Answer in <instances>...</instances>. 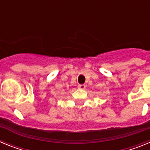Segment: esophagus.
<instances>
[{"mask_svg":"<svg viewBox=\"0 0 150 150\" xmlns=\"http://www.w3.org/2000/svg\"><path fill=\"white\" fill-rule=\"evenodd\" d=\"M78 88H81V89H84L86 88V86L84 84H79L78 85Z\"/></svg>","mask_w":150,"mask_h":150,"instance_id":"34e87169","label":"esophagus"}]
</instances>
